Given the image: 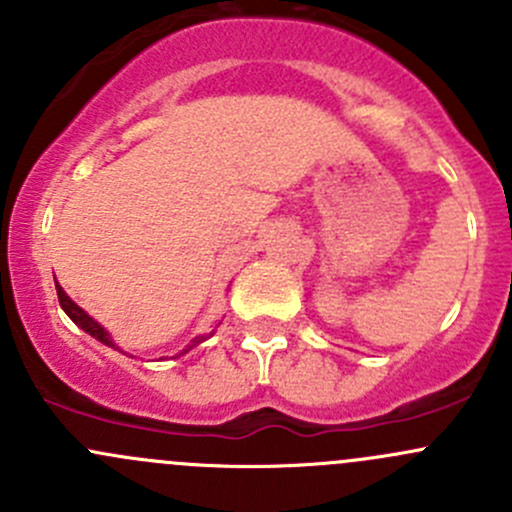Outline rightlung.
I'll return each mask as SVG.
<instances>
[{
	"label": "right lung",
	"instance_id": "1",
	"mask_svg": "<svg viewBox=\"0 0 512 512\" xmlns=\"http://www.w3.org/2000/svg\"><path fill=\"white\" fill-rule=\"evenodd\" d=\"M54 282H56V277H54ZM56 294H59V304H61V309H64V312L69 314V319H71V322L76 324V327H81V329H84L86 334H91V337L98 339V342H101V344H106V347L118 349V352L128 354V349H131L133 344L128 342V339L123 337L121 332H116V329L106 327V324L98 322L96 317H91V314L86 312V309H81L79 304H76L74 299H71L69 294L64 292V287H61L59 282H56ZM210 334H215V332H210ZM205 339H208V337H195V339H193V344H190V347H198V344H200V342H205ZM190 347L185 349V352H190ZM185 352H180V354H185Z\"/></svg>",
	"mask_w": 512,
	"mask_h": 512
}]
</instances>
